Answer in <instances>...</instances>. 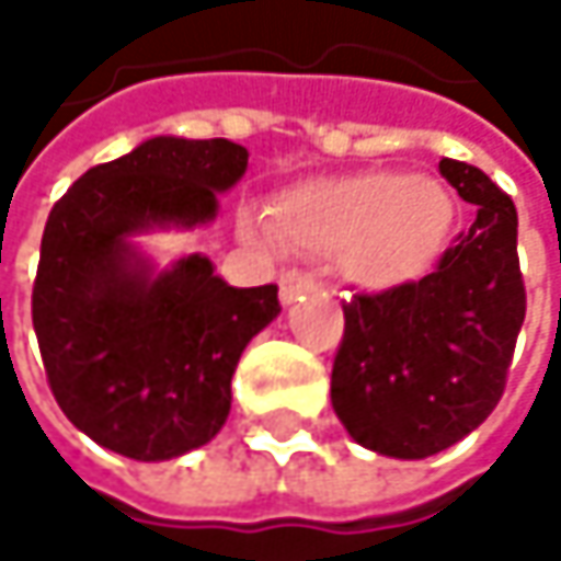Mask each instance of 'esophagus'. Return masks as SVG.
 <instances>
[{"label": "esophagus", "mask_w": 561, "mask_h": 561, "mask_svg": "<svg viewBox=\"0 0 561 561\" xmlns=\"http://www.w3.org/2000/svg\"><path fill=\"white\" fill-rule=\"evenodd\" d=\"M314 279L308 276V273H298V270H288V273H282L279 276V291H282V301H291L295 298V291H301V288H311Z\"/></svg>", "instance_id": "34e87169"}]
</instances>
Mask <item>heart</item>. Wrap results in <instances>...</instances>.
Listing matches in <instances>:
<instances>
[{
  "mask_svg": "<svg viewBox=\"0 0 561 561\" xmlns=\"http://www.w3.org/2000/svg\"><path fill=\"white\" fill-rule=\"evenodd\" d=\"M455 204L435 178L357 171L308 181L282 194L273 227L253 220L250 237L337 256L344 276L364 288L419 279L438 256Z\"/></svg>",
  "mask_w": 561,
  "mask_h": 561,
  "instance_id": "obj_1",
  "label": "heart"
}]
</instances>
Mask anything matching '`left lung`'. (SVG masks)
<instances>
[{"label": "left lung", "instance_id": "left-lung-1", "mask_svg": "<svg viewBox=\"0 0 561 561\" xmlns=\"http://www.w3.org/2000/svg\"><path fill=\"white\" fill-rule=\"evenodd\" d=\"M445 181L474 204V224L435 273L344 301L331 402L370 451L428 458L474 432L501 402L526 318L516 207L488 174L442 159Z\"/></svg>", "mask_w": 561, "mask_h": 561}]
</instances>
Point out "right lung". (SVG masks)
<instances>
[{
	"mask_svg": "<svg viewBox=\"0 0 561 561\" xmlns=\"http://www.w3.org/2000/svg\"><path fill=\"white\" fill-rule=\"evenodd\" d=\"M230 139L156 136L80 174L45 224L32 324L60 412L96 445L165 461L207 445L230 412L243 347L279 314V288H233L207 256L149 276L129 237L194 227L247 171Z\"/></svg>",
	"mask_w": 561,
	"mask_h": 561,
	"instance_id": "1",
	"label": "right lung"
}]
</instances>
